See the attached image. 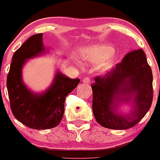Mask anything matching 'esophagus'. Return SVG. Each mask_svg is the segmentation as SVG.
Listing matches in <instances>:
<instances>
[{
  "mask_svg": "<svg viewBox=\"0 0 160 160\" xmlns=\"http://www.w3.org/2000/svg\"><path fill=\"white\" fill-rule=\"evenodd\" d=\"M83 82L84 83H86V84L89 83H90V78H89V77H83Z\"/></svg>",
  "mask_w": 160,
  "mask_h": 160,
  "instance_id": "obj_1",
  "label": "esophagus"
}]
</instances>
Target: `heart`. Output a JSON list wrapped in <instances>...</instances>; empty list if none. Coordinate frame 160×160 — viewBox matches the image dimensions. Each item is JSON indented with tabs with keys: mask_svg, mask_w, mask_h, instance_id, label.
<instances>
[{
	"mask_svg": "<svg viewBox=\"0 0 160 160\" xmlns=\"http://www.w3.org/2000/svg\"><path fill=\"white\" fill-rule=\"evenodd\" d=\"M114 49L108 45H96L85 54L87 60L92 64H100L113 54Z\"/></svg>",
	"mask_w": 160,
	"mask_h": 160,
	"instance_id": "obj_1",
	"label": "heart"
}]
</instances>
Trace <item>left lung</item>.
I'll list each match as a JSON object with an SVG mask.
<instances>
[{"label":"left lung","mask_w":160,"mask_h":160,"mask_svg":"<svg viewBox=\"0 0 160 160\" xmlns=\"http://www.w3.org/2000/svg\"><path fill=\"white\" fill-rule=\"evenodd\" d=\"M94 80L91 85L92 112L96 122L102 127L115 130L132 128L151 106L152 73L142 49L127 53L114 69L103 76L95 77ZM131 94L134 95V108L131 114L118 113L119 103L127 101L125 95L131 98Z\"/></svg>","instance_id":"1"}]
</instances>
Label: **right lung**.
<instances>
[{
    "label": "right lung",
    "instance_id": "1",
    "mask_svg": "<svg viewBox=\"0 0 160 160\" xmlns=\"http://www.w3.org/2000/svg\"><path fill=\"white\" fill-rule=\"evenodd\" d=\"M42 35L31 36L16 51L7 78L12 113L24 125L36 130L53 128L60 124L66 96L80 81L58 72L53 84L43 93L34 94L27 89L22 83L21 70L26 59L45 52Z\"/></svg>",
    "mask_w": 160,
    "mask_h": 160
}]
</instances>
